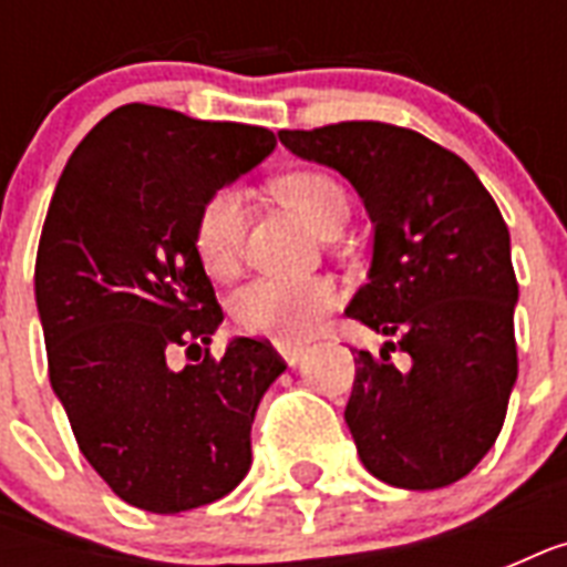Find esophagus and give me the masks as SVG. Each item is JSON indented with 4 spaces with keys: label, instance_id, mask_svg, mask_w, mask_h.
<instances>
[{
    "label": "esophagus",
    "instance_id": "obj_1",
    "mask_svg": "<svg viewBox=\"0 0 567 567\" xmlns=\"http://www.w3.org/2000/svg\"><path fill=\"white\" fill-rule=\"evenodd\" d=\"M276 353L282 355L285 362L291 364V368H297V364L302 362V355H306V347L291 344V341H279V344H276Z\"/></svg>",
    "mask_w": 567,
    "mask_h": 567
}]
</instances>
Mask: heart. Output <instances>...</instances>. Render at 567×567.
<instances>
[{"mask_svg": "<svg viewBox=\"0 0 567 567\" xmlns=\"http://www.w3.org/2000/svg\"><path fill=\"white\" fill-rule=\"evenodd\" d=\"M276 194L309 223L327 231L347 217V194L332 176L320 171L288 173L276 182ZM247 229V203L235 188H223L205 199L194 229L196 256L212 276H229L238 267ZM338 291L329 279H252L231 300V318L244 332L293 341L309 336L336 306Z\"/></svg>", "mask_w": 567, "mask_h": 567, "instance_id": "b5f03b06", "label": "heart"}]
</instances>
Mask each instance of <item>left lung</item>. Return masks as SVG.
I'll list each match as a JSON object with an SVG mask.
<instances>
[{"instance_id":"1","label":"left lung","mask_w":567,"mask_h":567,"mask_svg":"<svg viewBox=\"0 0 567 567\" xmlns=\"http://www.w3.org/2000/svg\"><path fill=\"white\" fill-rule=\"evenodd\" d=\"M279 141L341 173L373 223L368 282L347 315L394 341L355 359L344 421L362 465L412 492L456 483L494 447L518 379L501 208L458 155L412 128L336 123ZM394 346L413 359L409 372L386 362Z\"/></svg>"}]
</instances>
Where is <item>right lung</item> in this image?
Masks as SVG:
<instances>
[{
	"instance_id": "add662e5",
	"label": "right lung",
	"mask_w": 567,
	"mask_h": 567,
	"mask_svg": "<svg viewBox=\"0 0 567 567\" xmlns=\"http://www.w3.org/2000/svg\"><path fill=\"white\" fill-rule=\"evenodd\" d=\"M276 150L270 128L123 105L70 155L49 203L34 300L49 382L79 450L120 501L173 515L226 497L285 362L256 338L203 347L223 323L194 229L212 194ZM176 346L199 352L173 369Z\"/></svg>"
}]
</instances>
